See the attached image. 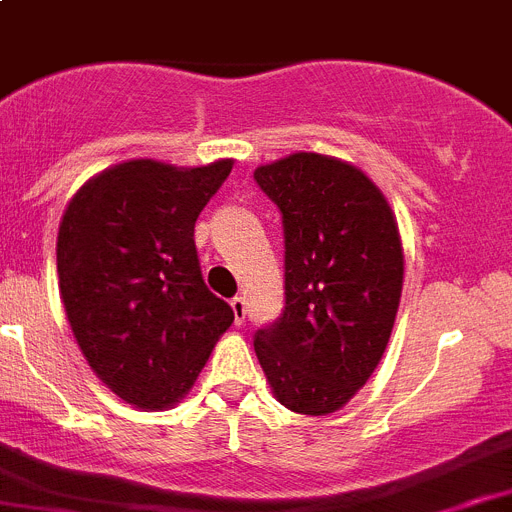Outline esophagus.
Masks as SVG:
<instances>
[{
    "label": "esophagus",
    "mask_w": 512,
    "mask_h": 512,
    "mask_svg": "<svg viewBox=\"0 0 512 512\" xmlns=\"http://www.w3.org/2000/svg\"><path fill=\"white\" fill-rule=\"evenodd\" d=\"M231 307H233V317H236V325H243L246 322V297H233L231 299Z\"/></svg>",
    "instance_id": "esophagus-1"
}]
</instances>
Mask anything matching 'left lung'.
Listing matches in <instances>:
<instances>
[{
    "label": "left lung",
    "mask_w": 512,
    "mask_h": 512,
    "mask_svg": "<svg viewBox=\"0 0 512 512\" xmlns=\"http://www.w3.org/2000/svg\"><path fill=\"white\" fill-rule=\"evenodd\" d=\"M284 225V309L253 335L274 396L332 414L381 363L403 287L398 225L353 164L299 152L253 172Z\"/></svg>",
    "instance_id": "1"
}]
</instances>
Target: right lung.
Wrapping results in <instances>:
<instances>
[{
	"label": "right lung",
	"instance_id": "1",
	"mask_svg": "<svg viewBox=\"0 0 512 512\" xmlns=\"http://www.w3.org/2000/svg\"><path fill=\"white\" fill-rule=\"evenodd\" d=\"M231 170V159L192 170L134 159L93 177L65 210V314L88 365L126 403H175L231 327L195 248V220Z\"/></svg>",
	"mask_w": 512,
	"mask_h": 512
}]
</instances>
